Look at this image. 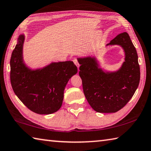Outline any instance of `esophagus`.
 Segmentation results:
<instances>
[{"label": "esophagus", "mask_w": 151, "mask_h": 151, "mask_svg": "<svg viewBox=\"0 0 151 151\" xmlns=\"http://www.w3.org/2000/svg\"><path fill=\"white\" fill-rule=\"evenodd\" d=\"M73 62H74V63H75L76 64V65L78 67V68L79 69V68H80V63H79V62H78V60L76 59V58H74V59L73 60Z\"/></svg>", "instance_id": "1"}]
</instances>
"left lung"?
<instances>
[{"instance_id":"left-lung-1","label":"left lung","mask_w":151,"mask_h":151,"mask_svg":"<svg viewBox=\"0 0 151 151\" xmlns=\"http://www.w3.org/2000/svg\"><path fill=\"white\" fill-rule=\"evenodd\" d=\"M120 46L125 62L119 70L107 71L99 68L96 57L78 58L83 93L89 104L98 113H115L133 96L140 81L138 55L127 32L119 34L107 46Z\"/></svg>"}]
</instances>
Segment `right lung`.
<instances>
[{
  "mask_svg": "<svg viewBox=\"0 0 151 151\" xmlns=\"http://www.w3.org/2000/svg\"><path fill=\"white\" fill-rule=\"evenodd\" d=\"M24 34H20L10 58V82L14 93L29 109L49 115L60 109L70 79L78 73L71 61L52 62L42 68L28 67L23 59Z\"/></svg>",
  "mask_w": 151,
  "mask_h": 151,
  "instance_id": "obj_1",
  "label": "right lung"
}]
</instances>
